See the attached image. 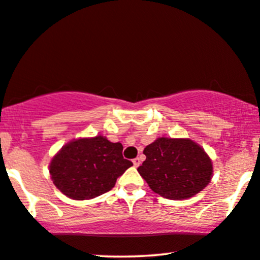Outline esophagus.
<instances>
[{
    "label": "esophagus",
    "mask_w": 260,
    "mask_h": 260,
    "mask_svg": "<svg viewBox=\"0 0 260 260\" xmlns=\"http://www.w3.org/2000/svg\"><path fill=\"white\" fill-rule=\"evenodd\" d=\"M133 164H134V166H136V168H138V166H139V165L141 164V159H140L139 157L134 158V159H133Z\"/></svg>",
    "instance_id": "esophagus-1"
}]
</instances>
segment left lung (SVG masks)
<instances>
[{"label": "left lung", "mask_w": 260, "mask_h": 260, "mask_svg": "<svg viewBox=\"0 0 260 260\" xmlns=\"http://www.w3.org/2000/svg\"><path fill=\"white\" fill-rule=\"evenodd\" d=\"M144 154L146 160L138 172L165 199L192 197L212 179V160L202 147L189 139L159 138L145 147Z\"/></svg>", "instance_id": "left-lung-1"}]
</instances>
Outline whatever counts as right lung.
<instances>
[{
	"label": "right lung",
	"instance_id": "1",
	"mask_svg": "<svg viewBox=\"0 0 260 260\" xmlns=\"http://www.w3.org/2000/svg\"><path fill=\"white\" fill-rule=\"evenodd\" d=\"M122 150L121 143H110L102 136L71 141L50 164L54 185L74 200L94 199L108 192L133 165L122 157Z\"/></svg>",
	"mask_w": 260,
	"mask_h": 260
}]
</instances>
